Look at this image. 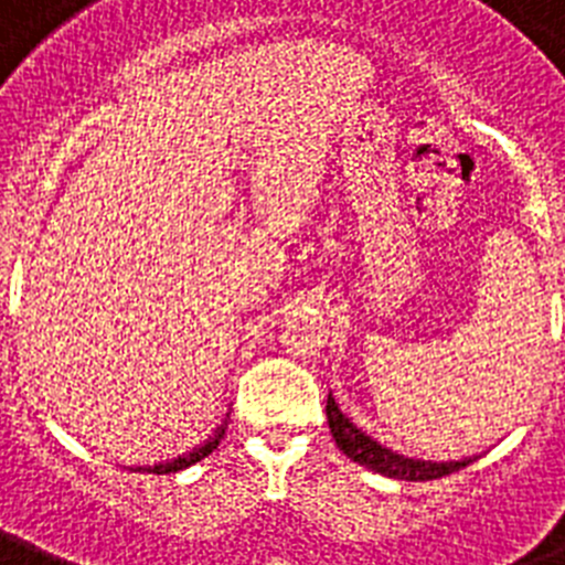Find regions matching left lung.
<instances>
[{"mask_svg": "<svg viewBox=\"0 0 565 565\" xmlns=\"http://www.w3.org/2000/svg\"><path fill=\"white\" fill-rule=\"evenodd\" d=\"M327 425H330V434H333L335 445H339L341 454H348L353 462L371 468L376 473H385L393 480H407V482H428L439 480L445 473H454L459 468L471 466L477 457L466 459H451V462H430V459H411L402 457V454L391 451L385 445H379L373 436L364 434L362 428H355L348 416L341 414L339 405H335L333 393L327 396Z\"/></svg>", "mask_w": 565, "mask_h": 565, "instance_id": "obj_1", "label": "left lung"}]
</instances>
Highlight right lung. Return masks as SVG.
Segmentation results:
<instances>
[{
	"mask_svg": "<svg viewBox=\"0 0 565 565\" xmlns=\"http://www.w3.org/2000/svg\"><path fill=\"white\" fill-rule=\"evenodd\" d=\"M221 436H224V428L215 430V436H212L210 443H203L201 448H194V451L186 454V457H178L174 462H166V466H154L151 471H183V468L194 466V462H201L203 457H210V454L215 451L217 443H221Z\"/></svg>",
	"mask_w": 565,
	"mask_h": 565,
	"instance_id": "1",
	"label": "right lung"
}]
</instances>
